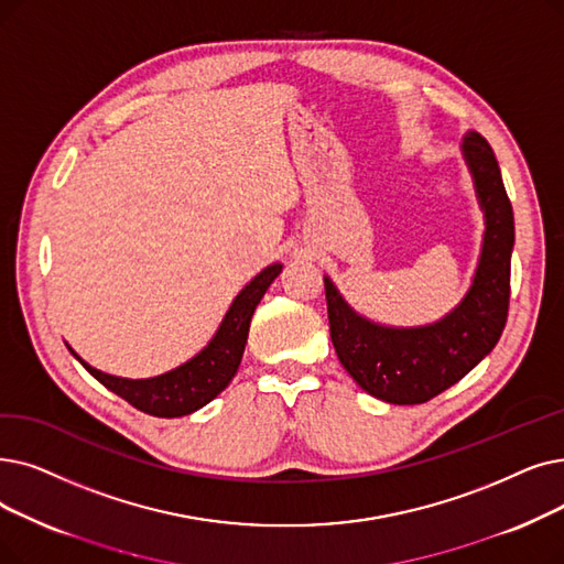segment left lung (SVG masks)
Returning <instances> with one entry per match:
<instances>
[{"instance_id":"left-lung-1","label":"left lung","mask_w":564,"mask_h":564,"mask_svg":"<svg viewBox=\"0 0 564 564\" xmlns=\"http://www.w3.org/2000/svg\"><path fill=\"white\" fill-rule=\"evenodd\" d=\"M460 152L484 212V243L465 297L433 325L387 327L359 315L325 276L329 334L352 380L380 401L417 405L468 376L496 348L509 308L513 212L491 144L477 131Z\"/></svg>"}]
</instances>
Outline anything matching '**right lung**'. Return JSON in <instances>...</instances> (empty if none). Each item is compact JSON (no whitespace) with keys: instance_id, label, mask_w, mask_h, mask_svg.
<instances>
[{"instance_id":"obj_1","label":"right lung","mask_w":564,"mask_h":564,"mask_svg":"<svg viewBox=\"0 0 564 564\" xmlns=\"http://www.w3.org/2000/svg\"><path fill=\"white\" fill-rule=\"evenodd\" d=\"M281 262L264 267L235 297L221 327L216 329L207 346L167 373L144 380L117 378L94 369V366L83 361L70 348L68 350L96 380L115 391L117 397L129 401L133 408L154 414V417H184V414H191L214 401L235 378L243 355V346H247L249 338L253 311L260 304L267 288L281 274Z\"/></svg>"}]
</instances>
